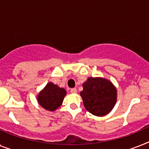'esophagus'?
I'll return each instance as SVG.
<instances>
[{"mask_svg": "<svg viewBox=\"0 0 149 149\" xmlns=\"http://www.w3.org/2000/svg\"><path fill=\"white\" fill-rule=\"evenodd\" d=\"M70 91L72 94H76L77 93V89L76 88H72V89L70 90Z\"/></svg>", "mask_w": 149, "mask_h": 149, "instance_id": "34e87169", "label": "esophagus"}]
</instances>
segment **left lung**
<instances>
[{"mask_svg":"<svg viewBox=\"0 0 149 149\" xmlns=\"http://www.w3.org/2000/svg\"><path fill=\"white\" fill-rule=\"evenodd\" d=\"M80 94L84 107L94 116H103L113 110L116 103L117 91L110 80L90 77L82 84Z\"/></svg>","mask_w":149,"mask_h":149,"instance_id":"8db88e82","label":"left lung"}]
</instances>
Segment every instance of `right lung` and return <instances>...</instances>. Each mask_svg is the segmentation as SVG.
Here are the masks:
<instances>
[{"mask_svg": "<svg viewBox=\"0 0 149 149\" xmlns=\"http://www.w3.org/2000/svg\"><path fill=\"white\" fill-rule=\"evenodd\" d=\"M66 94L65 88H59L52 82H49L38 94L37 101L45 110L55 111L62 104Z\"/></svg>", "mask_w": 149, "mask_h": 149, "instance_id": "add662e5", "label": "right lung"}]
</instances>
